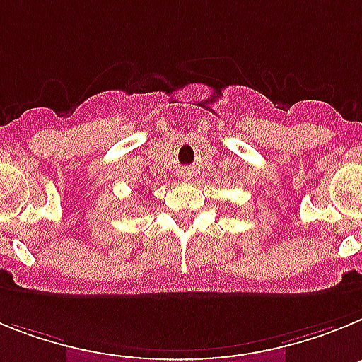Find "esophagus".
<instances>
[{"label":"esophagus","mask_w":362,"mask_h":362,"mask_svg":"<svg viewBox=\"0 0 362 362\" xmlns=\"http://www.w3.org/2000/svg\"><path fill=\"white\" fill-rule=\"evenodd\" d=\"M191 175V171H184V177H189Z\"/></svg>","instance_id":"obj_1"}]
</instances>
